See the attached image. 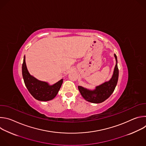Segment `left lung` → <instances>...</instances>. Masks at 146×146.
I'll list each match as a JSON object with an SVG mask.
<instances>
[{"mask_svg": "<svg viewBox=\"0 0 146 146\" xmlns=\"http://www.w3.org/2000/svg\"><path fill=\"white\" fill-rule=\"evenodd\" d=\"M114 56L117 63L114 68L113 75L110 81L96 87V89L94 91H90L81 86H78L80 94L86 100L94 103H102L109 98L114 92L117 84L119 74L117 56L115 54H114Z\"/></svg>", "mask_w": 146, "mask_h": 146, "instance_id": "obj_1", "label": "left lung"}]
</instances>
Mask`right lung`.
Segmentation results:
<instances>
[{
    "instance_id": "right-lung-1",
    "label": "right lung",
    "mask_w": 146,
    "mask_h": 146,
    "mask_svg": "<svg viewBox=\"0 0 146 146\" xmlns=\"http://www.w3.org/2000/svg\"><path fill=\"white\" fill-rule=\"evenodd\" d=\"M22 73L24 83L28 90L33 98L40 101H48L54 99L63 82V79H61L55 84L49 86L48 83L39 81L31 76L26 66L25 57L22 66Z\"/></svg>"
}]
</instances>
